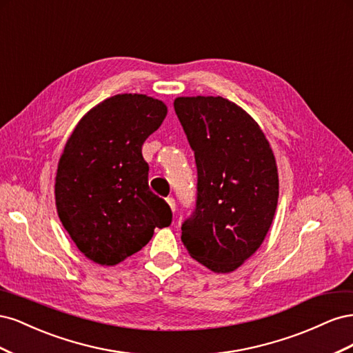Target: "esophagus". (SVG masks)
Returning <instances> with one entry per match:
<instances>
[{"instance_id":"1","label":"esophagus","mask_w":353,"mask_h":353,"mask_svg":"<svg viewBox=\"0 0 353 353\" xmlns=\"http://www.w3.org/2000/svg\"><path fill=\"white\" fill-rule=\"evenodd\" d=\"M166 203L169 205L170 210H172V212L176 210V205H175V199L174 197H166Z\"/></svg>"}]
</instances>
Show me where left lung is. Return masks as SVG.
Here are the masks:
<instances>
[{
  "mask_svg": "<svg viewBox=\"0 0 353 353\" xmlns=\"http://www.w3.org/2000/svg\"><path fill=\"white\" fill-rule=\"evenodd\" d=\"M175 113L194 150L196 210L181 230L190 256L216 274L261 248L279 203V169L261 126L222 97H178Z\"/></svg>",
  "mask_w": 353,
  "mask_h": 353,
  "instance_id": "8db88e82",
  "label": "left lung"
}]
</instances>
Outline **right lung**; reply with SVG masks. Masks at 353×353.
I'll return each instance as SVG.
<instances>
[{
    "label": "right lung",
    "instance_id": "obj_1",
    "mask_svg": "<svg viewBox=\"0 0 353 353\" xmlns=\"http://www.w3.org/2000/svg\"><path fill=\"white\" fill-rule=\"evenodd\" d=\"M168 114L145 94H117L85 113L63 150L56 208L77 248L112 266L141 250L154 228L170 225L168 203L148 188L144 141Z\"/></svg>",
    "mask_w": 353,
    "mask_h": 353
}]
</instances>
